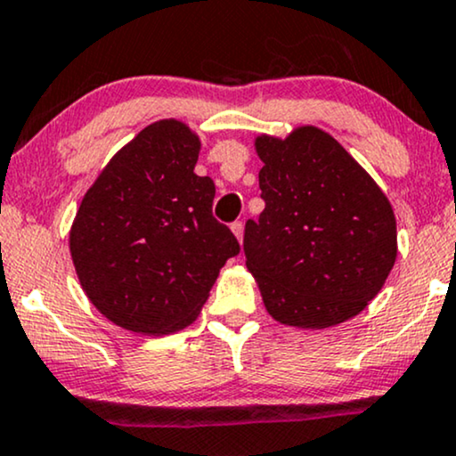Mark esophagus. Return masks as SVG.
I'll return each mask as SVG.
<instances>
[{"label":"esophagus","mask_w":456,"mask_h":456,"mask_svg":"<svg viewBox=\"0 0 456 456\" xmlns=\"http://www.w3.org/2000/svg\"><path fill=\"white\" fill-rule=\"evenodd\" d=\"M232 232H234V237H237V240L239 243H243V232H245V226H243V222H234L232 226Z\"/></svg>","instance_id":"esophagus-1"}]
</instances>
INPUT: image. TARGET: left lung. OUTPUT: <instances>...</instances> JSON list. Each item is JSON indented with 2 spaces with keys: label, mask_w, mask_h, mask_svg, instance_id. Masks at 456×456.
<instances>
[{
  "label": "left lung",
  "mask_w": 456,
  "mask_h": 456,
  "mask_svg": "<svg viewBox=\"0 0 456 456\" xmlns=\"http://www.w3.org/2000/svg\"><path fill=\"white\" fill-rule=\"evenodd\" d=\"M264 211L247 219V268L279 323L323 330L355 317L397 257L391 202L365 168L317 126L260 134Z\"/></svg>",
  "instance_id": "left-lung-1"
}]
</instances>
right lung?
Returning a JSON list of instances; mask_svg holds the SVG:
<instances>
[{
  "instance_id": "1",
  "label": "right lung",
  "mask_w": 456,
  "mask_h": 456,
  "mask_svg": "<svg viewBox=\"0 0 456 456\" xmlns=\"http://www.w3.org/2000/svg\"><path fill=\"white\" fill-rule=\"evenodd\" d=\"M200 139L179 120L145 126L84 194L71 260L94 308L134 334L199 317L219 268L240 251L213 217L216 183L194 173Z\"/></svg>"
}]
</instances>
